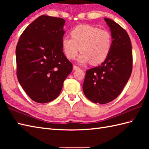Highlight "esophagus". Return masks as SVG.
<instances>
[{
	"label": "esophagus",
	"mask_w": 149,
	"mask_h": 149,
	"mask_svg": "<svg viewBox=\"0 0 149 149\" xmlns=\"http://www.w3.org/2000/svg\"><path fill=\"white\" fill-rule=\"evenodd\" d=\"M78 69H79V67H78L77 66L74 65V66H73V70H78Z\"/></svg>",
	"instance_id": "obj_1"
}]
</instances>
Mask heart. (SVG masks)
Returning <instances> with one entry per match:
<instances>
[{
    "instance_id": "b5f03b06",
    "label": "heart",
    "mask_w": 149,
    "mask_h": 149,
    "mask_svg": "<svg viewBox=\"0 0 149 149\" xmlns=\"http://www.w3.org/2000/svg\"><path fill=\"white\" fill-rule=\"evenodd\" d=\"M72 38L64 37L62 47L66 56L74 59L79 52L82 53L78 62L92 65L103 63L108 57L112 45V37L106 29H100L89 25H80L71 31Z\"/></svg>"
}]
</instances>
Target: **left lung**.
I'll return each mask as SVG.
<instances>
[{"label": "left lung", "mask_w": 149, "mask_h": 149, "mask_svg": "<svg viewBox=\"0 0 149 149\" xmlns=\"http://www.w3.org/2000/svg\"><path fill=\"white\" fill-rule=\"evenodd\" d=\"M109 27L112 45L107 59L86 71L83 92L94 103L104 104L115 99L127 83L132 68V52L128 34L115 22L104 18Z\"/></svg>", "instance_id": "8db88e82"}]
</instances>
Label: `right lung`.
<instances>
[{
	"mask_svg": "<svg viewBox=\"0 0 149 149\" xmlns=\"http://www.w3.org/2000/svg\"><path fill=\"white\" fill-rule=\"evenodd\" d=\"M63 18L42 15L22 34L16 48L17 78L31 99L47 103L61 93L72 64L63 52Z\"/></svg>",
	"mask_w": 149,
	"mask_h": 149,
	"instance_id": "add662e5",
	"label": "right lung"
}]
</instances>
